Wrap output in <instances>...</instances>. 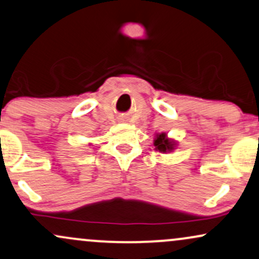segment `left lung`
<instances>
[{"instance_id": "1", "label": "left lung", "mask_w": 259, "mask_h": 259, "mask_svg": "<svg viewBox=\"0 0 259 259\" xmlns=\"http://www.w3.org/2000/svg\"><path fill=\"white\" fill-rule=\"evenodd\" d=\"M153 144L155 150L162 154L172 153V151H175V149L177 148V142H176L175 139L168 138V137H167V133H156Z\"/></svg>"}]
</instances>
